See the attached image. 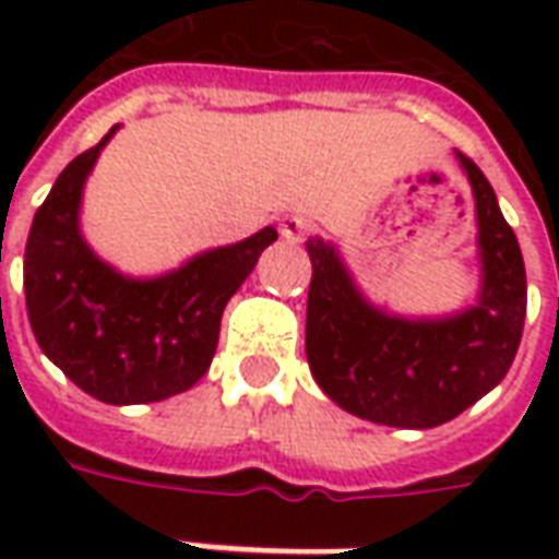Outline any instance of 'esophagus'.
<instances>
[{
    "mask_svg": "<svg viewBox=\"0 0 559 559\" xmlns=\"http://www.w3.org/2000/svg\"><path fill=\"white\" fill-rule=\"evenodd\" d=\"M278 230L287 242H302L305 236L311 233V221L302 218V215H287V218H281Z\"/></svg>",
    "mask_w": 559,
    "mask_h": 559,
    "instance_id": "esophagus-1",
    "label": "esophagus"
}]
</instances>
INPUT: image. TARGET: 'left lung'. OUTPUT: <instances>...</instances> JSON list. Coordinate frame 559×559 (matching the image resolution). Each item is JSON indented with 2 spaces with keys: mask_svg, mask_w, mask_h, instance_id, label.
I'll list each match as a JSON object with an SVG mask.
<instances>
[{
  "mask_svg": "<svg viewBox=\"0 0 559 559\" xmlns=\"http://www.w3.org/2000/svg\"><path fill=\"white\" fill-rule=\"evenodd\" d=\"M457 158L476 197L485 266L479 305L464 314L437 323L383 314L356 293L335 251L308 239L305 353L311 374L338 407L377 425L433 428L455 419L503 380L521 344L524 257L485 173L467 155L457 152Z\"/></svg>",
  "mask_w": 559,
  "mask_h": 559,
  "instance_id": "8db88e82",
  "label": "left lung"
}]
</instances>
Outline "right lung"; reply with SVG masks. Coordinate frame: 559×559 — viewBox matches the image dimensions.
Returning <instances> with one entry per match:
<instances>
[{
	"instance_id": "right-lung-1",
	"label": "right lung",
	"mask_w": 559,
	"mask_h": 559,
	"mask_svg": "<svg viewBox=\"0 0 559 559\" xmlns=\"http://www.w3.org/2000/svg\"><path fill=\"white\" fill-rule=\"evenodd\" d=\"M116 128L59 173L32 221L23 287L38 347L104 404H148L191 389L218 347L224 305L251 275L275 227L194 257L155 281H128L80 239V191Z\"/></svg>"
}]
</instances>
